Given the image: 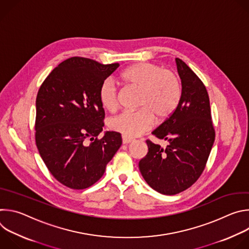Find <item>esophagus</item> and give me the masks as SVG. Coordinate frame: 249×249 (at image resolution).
<instances>
[{
  "label": "esophagus",
  "instance_id": "34e87169",
  "mask_svg": "<svg viewBox=\"0 0 249 249\" xmlns=\"http://www.w3.org/2000/svg\"><path fill=\"white\" fill-rule=\"evenodd\" d=\"M134 140L133 139H130V138H126V137H122V142H123V144L124 145H127V144H130V143H132Z\"/></svg>",
  "mask_w": 249,
  "mask_h": 249
}]
</instances>
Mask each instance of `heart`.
I'll list each match as a JSON object with an SVG mask.
<instances>
[{
    "mask_svg": "<svg viewBox=\"0 0 249 249\" xmlns=\"http://www.w3.org/2000/svg\"><path fill=\"white\" fill-rule=\"evenodd\" d=\"M120 81L129 88L139 89L137 111H125L109 122L111 130L126 138H135L149 131L155 118L161 122L168 119L178 106L182 87L179 77L160 65L140 62L133 64L120 73ZM103 107L115 112L119 107V92L116 85L105 80L98 90Z\"/></svg>",
    "mask_w": 249,
    "mask_h": 249,
    "instance_id": "obj_1",
    "label": "heart"
}]
</instances>
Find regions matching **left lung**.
I'll return each mask as SVG.
<instances>
[{"instance_id": "8db88e82", "label": "left lung", "mask_w": 249, "mask_h": 249, "mask_svg": "<svg viewBox=\"0 0 249 249\" xmlns=\"http://www.w3.org/2000/svg\"><path fill=\"white\" fill-rule=\"evenodd\" d=\"M175 62L181 99L174 113L152 132L169 144L163 149L147 140L149 152L139 162L146 182L164 195L178 194L198 180L216 136L205 85L181 59Z\"/></svg>"}]
</instances>
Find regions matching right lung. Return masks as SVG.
I'll return each mask as SVG.
<instances>
[{
	"label": "right lung",
	"instance_id": "1",
	"mask_svg": "<svg viewBox=\"0 0 249 249\" xmlns=\"http://www.w3.org/2000/svg\"><path fill=\"white\" fill-rule=\"evenodd\" d=\"M118 67L71 57L39 88L35 143L50 173L69 188L86 189L99 180L122 144L118 132L98 138L105 116L98 90Z\"/></svg>",
	"mask_w": 249,
	"mask_h": 249
}]
</instances>
